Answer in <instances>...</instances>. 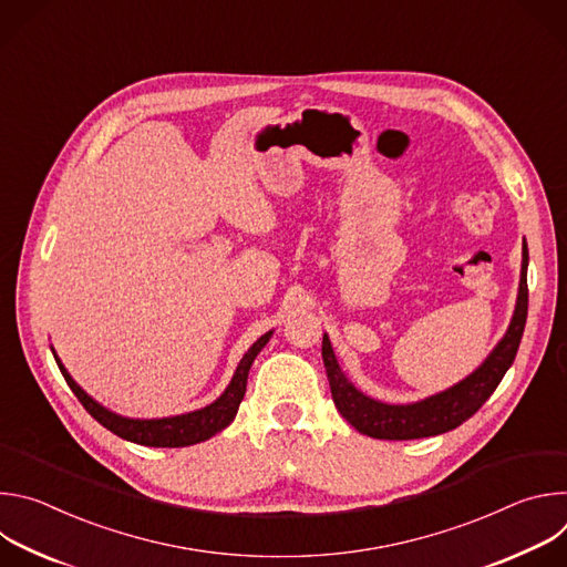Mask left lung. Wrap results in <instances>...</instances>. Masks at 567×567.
<instances>
[{
    "label": "left lung",
    "instance_id": "1",
    "mask_svg": "<svg viewBox=\"0 0 567 567\" xmlns=\"http://www.w3.org/2000/svg\"><path fill=\"white\" fill-rule=\"evenodd\" d=\"M527 245H523V271H520V289L518 302L512 318V326L498 348L489 354L471 377L460 381L457 385L429 396L424 401L411 403V406H388V403L374 401L359 392L341 372L334 350L330 346L328 334L322 337V363H326L332 399L339 413L363 435L374 440H420L440 435L457 429L471 415L480 411L484 401L503 381L505 372L516 359L525 320H527Z\"/></svg>",
    "mask_w": 567,
    "mask_h": 567
}]
</instances>
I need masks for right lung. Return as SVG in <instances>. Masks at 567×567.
<instances>
[{
	"label": "right lung",
	"instance_id": "obj_1",
	"mask_svg": "<svg viewBox=\"0 0 567 567\" xmlns=\"http://www.w3.org/2000/svg\"><path fill=\"white\" fill-rule=\"evenodd\" d=\"M271 332L260 337L251 350L241 357L233 381L228 383V388L224 390V394L213 401L210 406L195 411V413H186V415H177V417H166V420H127L121 415L110 413L107 409H103L101 403H96L83 388H80L69 372L64 370V365L60 363V359L55 357V363L66 381V385L73 390V394L78 396V401L83 403L85 411L99 422L103 424L107 431H112L114 435L141 444V446H166V449H177V446H190L197 442H204L208 437H213L215 433H219L221 429H226L233 417L237 415L239 401L245 399L247 392V377L251 370L254 359L258 357V352L267 346Z\"/></svg>",
	"mask_w": 567,
	"mask_h": 567
}]
</instances>
